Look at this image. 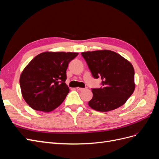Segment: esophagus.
Returning <instances> with one entry per match:
<instances>
[{
	"label": "esophagus",
	"instance_id": "esophagus-1",
	"mask_svg": "<svg viewBox=\"0 0 159 159\" xmlns=\"http://www.w3.org/2000/svg\"><path fill=\"white\" fill-rule=\"evenodd\" d=\"M77 89H78L80 91H82V90H84L85 88H77Z\"/></svg>",
	"mask_w": 159,
	"mask_h": 159
}]
</instances>
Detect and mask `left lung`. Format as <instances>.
<instances>
[{"label": "left lung", "instance_id": "8db88e82", "mask_svg": "<svg viewBox=\"0 0 159 159\" xmlns=\"http://www.w3.org/2000/svg\"><path fill=\"white\" fill-rule=\"evenodd\" d=\"M81 55L95 78H101L102 87L92 89L93 98L88 105L95 111L106 112L125 103L134 92L133 65L117 53L111 50L85 52Z\"/></svg>", "mask_w": 159, "mask_h": 159}]
</instances>
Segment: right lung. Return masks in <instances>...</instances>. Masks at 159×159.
Masks as SVG:
<instances>
[{"instance_id": "1", "label": "right lung", "mask_w": 159, "mask_h": 159, "mask_svg": "<svg viewBox=\"0 0 159 159\" xmlns=\"http://www.w3.org/2000/svg\"><path fill=\"white\" fill-rule=\"evenodd\" d=\"M76 52H45L37 55L20 77L22 97L33 109L52 111L64 102L70 89L65 81L70 62Z\"/></svg>"}]
</instances>
